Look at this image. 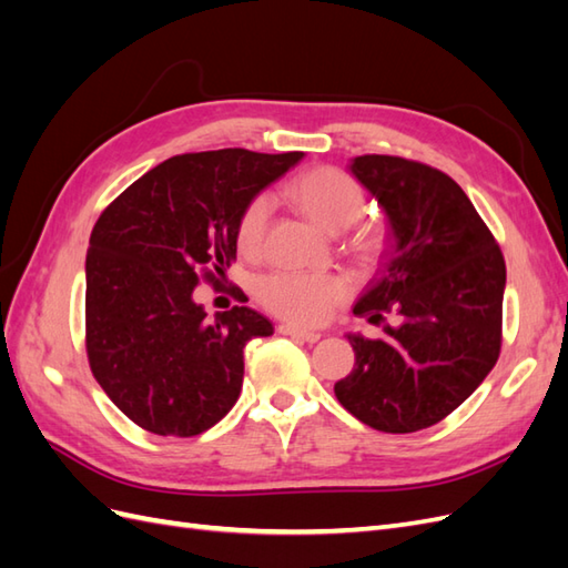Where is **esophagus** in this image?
<instances>
[{
  "label": "esophagus",
  "mask_w": 568,
  "mask_h": 568,
  "mask_svg": "<svg viewBox=\"0 0 568 568\" xmlns=\"http://www.w3.org/2000/svg\"><path fill=\"white\" fill-rule=\"evenodd\" d=\"M280 334L291 336V338H296V341H305V343H315V341L322 338L320 332L305 329V326H296V324H280Z\"/></svg>",
  "instance_id": "34e87169"
}]
</instances>
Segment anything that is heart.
<instances>
[{
	"label": "heart",
	"mask_w": 568,
	"mask_h": 568,
	"mask_svg": "<svg viewBox=\"0 0 568 568\" xmlns=\"http://www.w3.org/2000/svg\"><path fill=\"white\" fill-rule=\"evenodd\" d=\"M291 199L315 225L329 234L353 227L365 213V192L351 175L336 168H313L288 186ZM272 203L255 196L239 217L236 244L246 255H261L265 246ZM365 263H374L386 248V234L367 227L353 242ZM351 286L334 272H272L257 284V298L270 313L298 324H317L329 317L348 298Z\"/></svg>",
	"instance_id": "1"
}]
</instances>
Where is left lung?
I'll use <instances>...</instances> for the list:
<instances>
[{"label": "left lung", "instance_id": "1", "mask_svg": "<svg viewBox=\"0 0 568 568\" xmlns=\"http://www.w3.org/2000/svg\"><path fill=\"white\" fill-rule=\"evenodd\" d=\"M348 170L388 222L382 267L353 313L384 338L348 334L355 367L336 382L338 403L386 434H412L448 417L500 355L507 270L500 246L462 186L400 156H357Z\"/></svg>", "mask_w": 568, "mask_h": 568}]
</instances>
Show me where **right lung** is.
I'll list each match as a JSON object with an SVG mask.
<instances>
[{
  "mask_svg": "<svg viewBox=\"0 0 568 568\" xmlns=\"http://www.w3.org/2000/svg\"><path fill=\"white\" fill-rule=\"evenodd\" d=\"M301 159L303 151L184 153L99 215L84 263L88 357L136 426L189 438L234 407L246 343L274 326L246 305L209 317L194 288L225 277L244 209Z\"/></svg>",
  "mask_w": 568,
  "mask_h": 568,
  "instance_id": "add662e5",
  "label": "right lung"
}]
</instances>
